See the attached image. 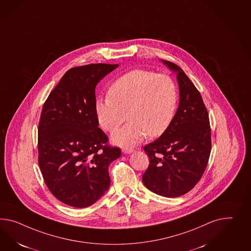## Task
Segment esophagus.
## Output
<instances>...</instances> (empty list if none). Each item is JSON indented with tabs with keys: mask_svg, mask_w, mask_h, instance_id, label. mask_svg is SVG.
Returning <instances> with one entry per match:
<instances>
[{
	"mask_svg": "<svg viewBox=\"0 0 251 251\" xmlns=\"http://www.w3.org/2000/svg\"><path fill=\"white\" fill-rule=\"evenodd\" d=\"M133 151H134V149L131 148H125L123 149L124 154H131V153H133Z\"/></svg>",
	"mask_w": 251,
	"mask_h": 251,
	"instance_id": "34e87169",
	"label": "esophagus"
}]
</instances>
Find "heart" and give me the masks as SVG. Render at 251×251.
<instances>
[{
	"label": "heart",
	"mask_w": 251,
	"mask_h": 251,
	"mask_svg": "<svg viewBox=\"0 0 251 251\" xmlns=\"http://www.w3.org/2000/svg\"><path fill=\"white\" fill-rule=\"evenodd\" d=\"M177 105V90L166 75L134 70L110 85L108 97L97 99V122L107 132L118 128L126 116L129 122L115 132L111 139L116 145L132 147L148 135H163L173 122Z\"/></svg>",
	"instance_id": "1"
}]
</instances>
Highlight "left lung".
I'll return each instance as SVG.
<instances>
[{
	"label": "left lung",
	"mask_w": 251,
	"mask_h": 251,
	"mask_svg": "<svg viewBox=\"0 0 251 251\" xmlns=\"http://www.w3.org/2000/svg\"><path fill=\"white\" fill-rule=\"evenodd\" d=\"M162 62L177 74L179 104L167 131L145 146L149 166L142 180L154 193L177 198L190 191L205 172L211 151V130L199 90L179 66Z\"/></svg>",
	"instance_id": "left-lung-1"
}]
</instances>
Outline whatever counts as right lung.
Returning <instances> with one entry per match:
<instances>
[{
  "label": "right lung",
  "instance_id": "1",
  "mask_svg": "<svg viewBox=\"0 0 251 251\" xmlns=\"http://www.w3.org/2000/svg\"><path fill=\"white\" fill-rule=\"evenodd\" d=\"M118 65L71 68L47 97L38 126V163L51 193L65 205L86 207L109 188L108 167L121 149L98 127L96 86Z\"/></svg>",
  "mask_w": 251,
  "mask_h": 251
}]
</instances>
